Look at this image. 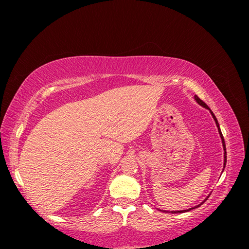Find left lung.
I'll return each instance as SVG.
<instances>
[{"label":"left lung","instance_id":"left-lung-1","mask_svg":"<svg viewBox=\"0 0 249 249\" xmlns=\"http://www.w3.org/2000/svg\"><path fill=\"white\" fill-rule=\"evenodd\" d=\"M194 99L196 100V102L200 105V106H202V107H205V108H207V109H209L210 110V108L208 107V105L205 103V102H202L199 97L197 96V95H195L194 96ZM210 112H211V114H212V116H213V118H214V120H215V123H216V125H217V127H218V132H219V134H220V137H221V140H222V144H223V149H224V166L223 167H225V164H227V148H225V142H224V139H223V136H222V133H221V130H220V127H219V124H218V122H217V118L215 117V115H214V113L210 110ZM208 198V197H207ZM207 199H205L202 201V203L205 202ZM202 203H200V205H202ZM199 205V206H200ZM199 206H197V207H199ZM197 207H195V208H197ZM192 209H194V208H192ZM192 209H188V210H183V211H171L170 213H172V214H175V213H183V212H188V211H190V210H192Z\"/></svg>","mask_w":249,"mask_h":249}]
</instances>
